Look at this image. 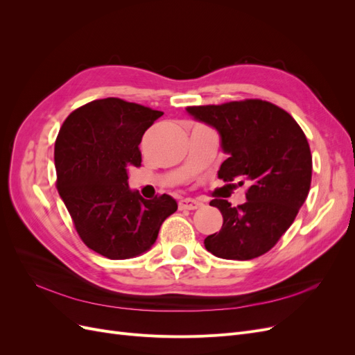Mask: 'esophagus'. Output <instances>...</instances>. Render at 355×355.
I'll return each instance as SVG.
<instances>
[{
	"label": "esophagus",
	"instance_id": "esophagus-1",
	"mask_svg": "<svg viewBox=\"0 0 355 355\" xmlns=\"http://www.w3.org/2000/svg\"><path fill=\"white\" fill-rule=\"evenodd\" d=\"M202 206V202L196 198H184L179 201V209L180 210H196Z\"/></svg>",
	"mask_w": 355,
	"mask_h": 355
}]
</instances>
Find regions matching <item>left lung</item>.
<instances>
[{
    "label": "left lung",
    "instance_id": "8db88e82",
    "mask_svg": "<svg viewBox=\"0 0 355 355\" xmlns=\"http://www.w3.org/2000/svg\"><path fill=\"white\" fill-rule=\"evenodd\" d=\"M187 112L219 133L228 158L219 179L249 182L245 202L231 207L211 200L223 223L204 240L206 249L222 259L249 261L271 250L293 223L305 202L313 175V157L302 128L278 106L249 99L223 105L189 106Z\"/></svg>",
    "mask_w": 355,
    "mask_h": 355
}]
</instances>
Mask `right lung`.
Returning a JSON list of instances; mask_svg holds the SVG:
<instances>
[{
    "mask_svg": "<svg viewBox=\"0 0 355 355\" xmlns=\"http://www.w3.org/2000/svg\"><path fill=\"white\" fill-rule=\"evenodd\" d=\"M164 112L116 98L73 111L55 144L58 191L84 244L108 259L141 256L163 222L178 210L173 197L145 200L128 187L141 166L139 144Z\"/></svg>",
    "mask_w": 355,
    "mask_h": 355,
    "instance_id": "add662e5",
    "label": "right lung"
}]
</instances>
